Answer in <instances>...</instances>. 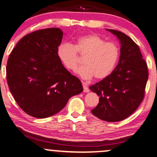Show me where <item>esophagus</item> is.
I'll return each instance as SVG.
<instances>
[{
  "label": "esophagus",
  "instance_id": "34e87169",
  "mask_svg": "<svg viewBox=\"0 0 157 157\" xmlns=\"http://www.w3.org/2000/svg\"><path fill=\"white\" fill-rule=\"evenodd\" d=\"M83 91L85 93H88V92H89V88L87 87V86H85V85H83Z\"/></svg>",
  "mask_w": 157,
  "mask_h": 157
}]
</instances>
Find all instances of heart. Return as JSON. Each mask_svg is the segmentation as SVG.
Wrapping results in <instances>:
<instances>
[{
    "label": "heart",
    "instance_id": "obj_1",
    "mask_svg": "<svg viewBox=\"0 0 157 157\" xmlns=\"http://www.w3.org/2000/svg\"><path fill=\"white\" fill-rule=\"evenodd\" d=\"M86 57L84 66L77 73L83 80H89L94 77L102 80L109 76L117 63L120 48L116 44L106 42L100 36L91 34L77 39L75 46L63 43L57 48V55L66 68L76 71L79 64L78 55Z\"/></svg>",
    "mask_w": 157,
    "mask_h": 157
}]
</instances>
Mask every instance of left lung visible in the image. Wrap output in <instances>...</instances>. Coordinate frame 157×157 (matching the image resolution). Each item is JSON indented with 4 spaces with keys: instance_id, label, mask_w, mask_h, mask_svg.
<instances>
[{
    "instance_id": "8db88e82",
    "label": "left lung",
    "mask_w": 157,
    "mask_h": 157,
    "mask_svg": "<svg viewBox=\"0 0 157 157\" xmlns=\"http://www.w3.org/2000/svg\"><path fill=\"white\" fill-rule=\"evenodd\" d=\"M107 30L120 40V60L109 76L89 87L100 97L91 113L104 121L118 122L132 114L143 100L148 72L134 41L121 32Z\"/></svg>"
}]
</instances>
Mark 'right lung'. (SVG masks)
<instances>
[{
  "mask_svg": "<svg viewBox=\"0 0 157 157\" xmlns=\"http://www.w3.org/2000/svg\"><path fill=\"white\" fill-rule=\"evenodd\" d=\"M63 32L48 28L28 34L11 52L6 64L10 92L23 111L46 118L61 111L71 97L83 91L77 77L57 55Z\"/></svg>",
  "mask_w": 157,
  "mask_h": 157,
  "instance_id": "1",
  "label": "right lung"
}]
</instances>
